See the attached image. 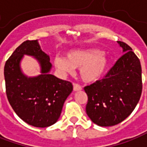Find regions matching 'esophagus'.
<instances>
[{
  "instance_id": "34e87169",
  "label": "esophagus",
  "mask_w": 147,
  "mask_h": 147,
  "mask_svg": "<svg viewBox=\"0 0 147 147\" xmlns=\"http://www.w3.org/2000/svg\"><path fill=\"white\" fill-rule=\"evenodd\" d=\"M73 89L74 91H80L82 89V88L80 85H79L78 84H73Z\"/></svg>"
}]
</instances>
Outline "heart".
<instances>
[{"label":"heart","mask_w":147,"mask_h":147,"mask_svg":"<svg viewBox=\"0 0 147 147\" xmlns=\"http://www.w3.org/2000/svg\"><path fill=\"white\" fill-rule=\"evenodd\" d=\"M55 67L66 73L80 69V76L85 83H94L102 78L108 68L110 59L105 53L96 49H79L67 53L66 58L55 57Z\"/></svg>","instance_id":"b5f03b06"}]
</instances>
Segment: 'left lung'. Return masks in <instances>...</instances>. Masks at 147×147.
<instances>
[{"label": "left lung", "mask_w": 147, "mask_h": 147, "mask_svg": "<svg viewBox=\"0 0 147 147\" xmlns=\"http://www.w3.org/2000/svg\"><path fill=\"white\" fill-rule=\"evenodd\" d=\"M124 54L105 78L84 87L88 95L86 113L94 124L113 126L126 119L138 103L142 90V67L131 47L117 41Z\"/></svg>", "instance_id": "8db88e82"}]
</instances>
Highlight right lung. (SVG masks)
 <instances>
[{
  "label": "right lung",
  "instance_id": "1",
  "mask_svg": "<svg viewBox=\"0 0 147 147\" xmlns=\"http://www.w3.org/2000/svg\"><path fill=\"white\" fill-rule=\"evenodd\" d=\"M24 55L35 57L41 74L29 78L21 69ZM49 56L43 52L38 40H26L14 50L4 68L9 102L18 116L34 127L45 128L58 121L64 102L72 92V84L50 74Z\"/></svg>",
  "mask_w": 147,
  "mask_h": 147
}]
</instances>
